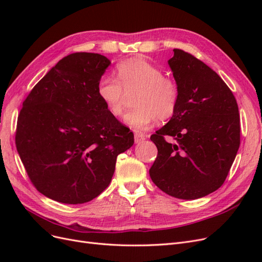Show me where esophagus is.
<instances>
[{
  "label": "esophagus",
  "mask_w": 262,
  "mask_h": 262,
  "mask_svg": "<svg viewBox=\"0 0 262 262\" xmlns=\"http://www.w3.org/2000/svg\"><path fill=\"white\" fill-rule=\"evenodd\" d=\"M144 140H145V136L143 133L134 132V141H136V143H140V142L144 141Z\"/></svg>",
  "instance_id": "esophagus-1"
}]
</instances>
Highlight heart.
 <instances>
[{
  "mask_svg": "<svg viewBox=\"0 0 262 262\" xmlns=\"http://www.w3.org/2000/svg\"><path fill=\"white\" fill-rule=\"evenodd\" d=\"M117 80L102 76L97 84V95L108 113L121 117L125 94L137 93L133 108L125 116V122L138 130L148 128L155 120L165 122L175 115L179 104L178 83L146 60L134 58L118 63Z\"/></svg>",
  "mask_w": 262,
  "mask_h": 262,
  "instance_id": "1",
  "label": "heart"
}]
</instances>
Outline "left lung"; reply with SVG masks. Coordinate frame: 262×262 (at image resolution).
I'll list each match as a JSON object with an SVG mask.
<instances>
[{
  "label": "left lung",
  "instance_id": "8db88e82",
  "mask_svg": "<svg viewBox=\"0 0 262 262\" xmlns=\"http://www.w3.org/2000/svg\"><path fill=\"white\" fill-rule=\"evenodd\" d=\"M179 86L175 115L150 136L157 156L149 176L162 191L193 200L217 190L241 144L236 98L216 72L181 49L168 60Z\"/></svg>",
  "mask_w": 262,
  "mask_h": 262
}]
</instances>
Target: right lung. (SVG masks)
<instances>
[{
	"label": "right lung",
	"mask_w": 262,
	"mask_h": 262,
	"mask_svg": "<svg viewBox=\"0 0 262 262\" xmlns=\"http://www.w3.org/2000/svg\"><path fill=\"white\" fill-rule=\"evenodd\" d=\"M110 61L75 52L60 60L23 102L15 143L31 184L61 203L81 204L109 186L133 133L108 113L97 84Z\"/></svg>",
	"instance_id": "obj_1"
}]
</instances>
